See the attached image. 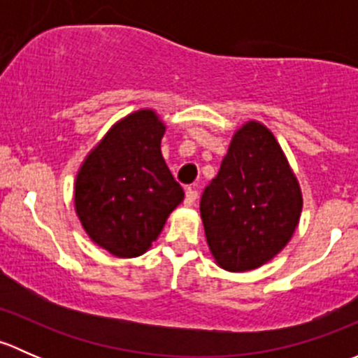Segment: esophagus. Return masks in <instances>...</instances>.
<instances>
[{"label":"esophagus","mask_w":358,"mask_h":358,"mask_svg":"<svg viewBox=\"0 0 358 358\" xmlns=\"http://www.w3.org/2000/svg\"><path fill=\"white\" fill-rule=\"evenodd\" d=\"M196 201H197V190L187 189V192H185V204L187 206H192Z\"/></svg>","instance_id":"obj_1"}]
</instances>
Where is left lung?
<instances>
[{
  "instance_id": "8db88e82",
  "label": "left lung",
  "mask_w": 358,
  "mask_h": 358,
  "mask_svg": "<svg viewBox=\"0 0 358 358\" xmlns=\"http://www.w3.org/2000/svg\"><path fill=\"white\" fill-rule=\"evenodd\" d=\"M301 206L299 183L275 136L249 121L236 131L218 175L202 192L209 251L229 272L258 268L289 243Z\"/></svg>"
}]
</instances>
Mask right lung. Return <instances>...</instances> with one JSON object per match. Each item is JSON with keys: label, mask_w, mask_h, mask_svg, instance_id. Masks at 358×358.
I'll return each instance as SVG.
<instances>
[{"label": "right lung", "mask_w": 358, "mask_h": 358, "mask_svg": "<svg viewBox=\"0 0 358 358\" xmlns=\"http://www.w3.org/2000/svg\"><path fill=\"white\" fill-rule=\"evenodd\" d=\"M164 131L154 110L126 115L86 156L76 176L74 206L83 229L119 258L143 255L183 201V189L161 154Z\"/></svg>", "instance_id": "right-lung-1"}]
</instances>
